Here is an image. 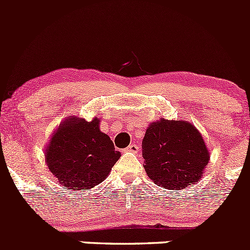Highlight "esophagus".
I'll return each instance as SVG.
<instances>
[{
  "mask_svg": "<svg viewBox=\"0 0 250 250\" xmlns=\"http://www.w3.org/2000/svg\"><path fill=\"white\" fill-rule=\"evenodd\" d=\"M139 150V146L138 144H135V143H132V144H130L129 146L126 147V151H131V152H136Z\"/></svg>",
  "mask_w": 250,
  "mask_h": 250,
  "instance_id": "1",
  "label": "esophagus"
}]
</instances>
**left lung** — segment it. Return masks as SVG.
<instances>
[{
  "mask_svg": "<svg viewBox=\"0 0 250 250\" xmlns=\"http://www.w3.org/2000/svg\"><path fill=\"white\" fill-rule=\"evenodd\" d=\"M141 147L147 176L164 189L196 184L209 161L204 139L187 121L161 119L152 123Z\"/></svg>",
  "mask_w": 250,
  "mask_h": 250,
  "instance_id": "1",
  "label": "left lung"
}]
</instances>
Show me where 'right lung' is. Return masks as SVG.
I'll use <instances>...</instances> for the list:
<instances>
[{"instance_id": "add662e5", "label": "right lung", "mask_w": 250, "mask_h": 250, "mask_svg": "<svg viewBox=\"0 0 250 250\" xmlns=\"http://www.w3.org/2000/svg\"><path fill=\"white\" fill-rule=\"evenodd\" d=\"M114 143L99 129V119H66L51 138L46 164L63 187L94 188L109 175L120 159Z\"/></svg>"}]
</instances>
